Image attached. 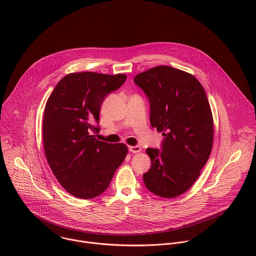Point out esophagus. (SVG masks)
Wrapping results in <instances>:
<instances>
[{"instance_id":"obj_1","label":"esophagus","mask_w":256,"mask_h":256,"mask_svg":"<svg viewBox=\"0 0 256 256\" xmlns=\"http://www.w3.org/2000/svg\"><path fill=\"white\" fill-rule=\"evenodd\" d=\"M129 150L133 154H137L141 150V146H129Z\"/></svg>"}]
</instances>
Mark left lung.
I'll use <instances>...</instances> for the list:
<instances>
[{
    "label": "left lung",
    "instance_id": "obj_1",
    "mask_svg": "<svg viewBox=\"0 0 256 256\" xmlns=\"http://www.w3.org/2000/svg\"><path fill=\"white\" fill-rule=\"evenodd\" d=\"M134 82L150 102V123L162 132L160 150L148 148L150 168L143 174L146 188L176 197L200 176L213 145V117L206 92L192 74L170 66L138 74Z\"/></svg>",
    "mask_w": 256,
    "mask_h": 256
}]
</instances>
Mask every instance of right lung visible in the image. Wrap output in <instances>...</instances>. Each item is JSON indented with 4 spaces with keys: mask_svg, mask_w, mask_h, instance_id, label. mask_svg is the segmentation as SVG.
Instances as JSON below:
<instances>
[{
    "mask_svg": "<svg viewBox=\"0 0 256 256\" xmlns=\"http://www.w3.org/2000/svg\"><path fill=\"white\" fill-rule=\"evenodd\" d=\"M126 78L124 74H69L46 102L42 127L45 156L58 182L74 197L92 199L104 193L126 158V145L108 144L92 135L100 130L104 100Z\"/></svg>",
    "mask_w": 256,
    "mask_h": 256,
    "instance_id": "obj_1",
    "label": "right lung"
}]
</instances>
